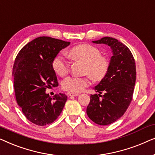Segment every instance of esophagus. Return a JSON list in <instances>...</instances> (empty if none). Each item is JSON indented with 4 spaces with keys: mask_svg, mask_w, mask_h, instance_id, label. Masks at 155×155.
Masks as SVG:
<instances>
[{
    "mask_svg": "<svg viewBox=\"0 0 155 155\" xmlns=\"http://www.w3.org/2000/svg\"><path fill=\"white\" fill-rule=\"evenodd\" d=\"M68 96H73V97H77V96H78V95H79V94H78V93H71V92H68Z\"/></svg>",
    "mask_w": 155,
    "mask_h": 155,
    "instance_id": "esophagus-1",
    "label": "esophagus"
}]
</instances>
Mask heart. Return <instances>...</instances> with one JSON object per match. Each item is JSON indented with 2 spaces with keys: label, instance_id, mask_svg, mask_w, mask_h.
<instances>
[{
  "label": "heart",
  "instance_id": "b5f03b06",
  "mask_svg": "<svg viewBox=\"0 0 155 155\" xmlns=\"http://www.w3.org/2000/svg\"><path fill=\"white\" fill-rule=\"evenodd\" d=\"M68 55L75 61L84 63V73L90 76L84 78L68 77L63 81L64 90L73 92H80L90 84V77L94 80L99 81L107 75L110 63L109 59L101 56L98 48L88 44H79L70 49ZM54 71L60 76H64L68 73L69 64L64 57L61 55L53 60Z\"/></svg>",
  "mask_w": 155,
  "mask_h": 155
}]
</instances>
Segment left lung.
<instances>
[{
  "instance_id": "obj_1",
  "label": "left lung",
  "mask_w": 155,
  "mask_h": 155,
  "mask_svg": "<svg viewBox=\"0 0 155 155\" xmlns=\"http://www.w3.org/2000/svg\"><path fill=\"white\" fill-rule=\"evenodd\" d=\"M94 44H104L113 56L107 75L95 86L99 94H91L87 114L95 124L107 126L124 115L132 101L136 79V68L132 53L126 45L112 37H103ZM102 92L105 93L101 95Z\"/></svg>"
}]
</instances>
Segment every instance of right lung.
<instances>
[{
    "label": "right lung",
    "instance_id": "1",
    "mask_svg": "<svg viewBox=\"0 0 155 155\" xmlns=\"http://www.w3.org/2000/svg\"><path fill=\"white\" fill-rule=\"evenodd\" d=\"M70 42L40 37L27 44L17 55L12 76L18 104L29 121L37 126L51 124L58 118L67 101L65 94L51 97L46 88L58 85L52 62Z\"/></svg>",
    "mask_w": 155,
    "mask_h": 155
}]
</instances>
